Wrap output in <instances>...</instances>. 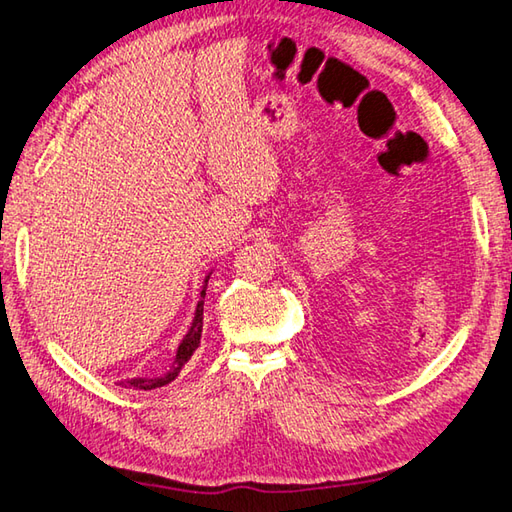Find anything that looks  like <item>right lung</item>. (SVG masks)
<instances>
[{
	"mask_svg": "<svg viewBox=\"0 0 512 512\" xmlns=\"http://www.w3.org/2000/svg\"><path fill=\"white\" fill-rule=\"evenodd\" d=\"M212 271L206 275V280H203V286H201V297L197 302V311H194V318H192V324L188 333H185L179 349H176V356H174V362L172 367L165 371V374L161 376H152V378H129V380H120V387H127V389H159L163 385H170L172 380L179 376V371L183 369L185 362H188L192 358V353L197 351L199 342H201V331H203V300H206V288H208V280H210Z\"/></svg>",
	"mask_w": 512,
	"mask_h": 512,
	"instance_id": "add662e5",
	"label": "right lung"
}]
</instances>
